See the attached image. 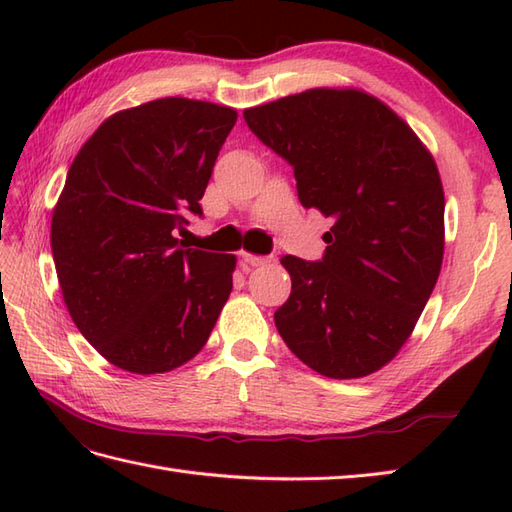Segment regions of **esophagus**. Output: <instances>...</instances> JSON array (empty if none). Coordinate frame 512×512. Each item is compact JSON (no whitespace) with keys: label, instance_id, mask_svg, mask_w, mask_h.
<instances>
[{"label":"esophagus","instance_id":"esophagus-1","mask_svg":"<svg viewBox=\"0 0 512 512\" xmlns=\"http://www.w3.org/2000/svg\"><path fill=\"white\" fill-rule=\"evenodd\" d=\"M242 262H244V264H250V266H264V264H268V262H270V257L242 253Z\"/></svg>","mask_w":512,"mask_h":512}]
</instances>
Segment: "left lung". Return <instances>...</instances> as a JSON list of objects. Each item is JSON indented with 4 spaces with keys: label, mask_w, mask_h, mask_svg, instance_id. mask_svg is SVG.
<instances>
[{
    "label": "left lung",
    "mask_w": 512,
    "mask_h": 512,
    "mask_svg": "<svg viewBox=\"0 0 512 512\" xmlns=\"http://www.w3.org/2000/svg\"><path fill=\"white\" fill-rule=\"evenodd\" d=\"M244 121L295 171L299 202L334 224L319 262L284 255L292 292L281 339L328 378L387 365L436 286L444 193L411 127L374 96L317 88L250 107Z\"/></svg>",
    "instance_id": "8db88e82"
}]
</instances>
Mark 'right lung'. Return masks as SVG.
Here are the masks:
<instances>
[{
    "instance_id": "right-lung-1",
    "label": "right lung",
    "mask_w": 512,
    "mask_h": 512,
    "mask_svg": "<svg viewBox=\"0 0 512 512\" xmlns=\"http://www.w3.org/2000/svg\"><path fill=\"white\" fill-rule=\"evenodd\" d=\"M237 121L231 107L169 96L123 110L76 154L52 213V257L70 317L134 374L198 354L233 290L235 257L176 237Z\"/></svg>"
}]
</instances>
